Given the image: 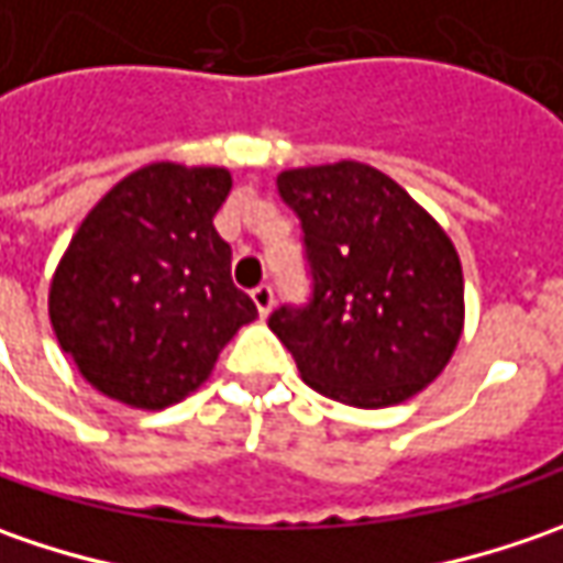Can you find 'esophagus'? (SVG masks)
I'll list each match as a JSON object with an SVG mask.
<instances>
[{"instance_id": "esophagus-1", "label": "esophagus", "mask_w": 563, "mask_h": 563, "mask_svg": "<svg viewBox=\"0 0 563 563\" xmlns=\"http://www.w3.org/2000/svg\"><path fill=\"white\" fill-rule=\"evenodd\" d=\"M250 297H253V303H256L260 316L266 319L272 310V303H275V291H272V285H256V288L250 291Z\"/></svg>"}]
</instances>
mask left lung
<instances>
[{
	"mask_svg": "<svg viewBox=\"0 0 563 563\" xmlns=\"http://www.w3.org/2000/svg\"><path fill=\"white\" fill-rule=\"evenodd\" d=\"M278 194L303 228L313 294L269 329L300 378L351 407L413 398L464 332V272L442 225L398 181L363 163L291 168Z\"/></svg>",
	"mask_w": 563,
	"mask_h": 563,
	"instance_id": "8db88e82",
	"label": "left lung"
}]
</instances>
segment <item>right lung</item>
<instances>
[{"mask_svg":"<svg viewBox=\"0 0 563 563\" xmlns=\"http://www.w3.org/2000/svg\"><path fill=\"white\" fill-rule=\"evenodd\" d=\"M228 190L225 168L153 163L80 222L53 275L49 319L97 391L141 410L172 407L256 319L212 225Z\"/></svg>","mask_w":563,"mask_h":563,"instance_id":"add662e5","label":"right lung"}]
</instances>
